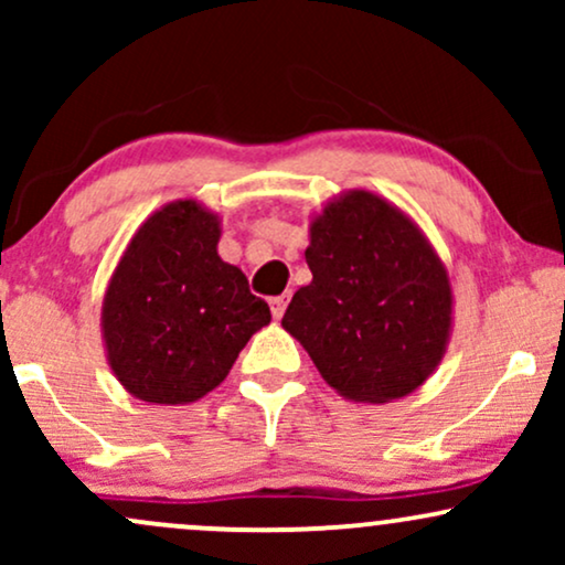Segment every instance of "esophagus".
Returning <instances> with one entry per match:
<instances>
[{
    "mask_svg": "<svg viewBox=\"0 0 565 565\" xmlns=\"http://www.w3.org/2000/svg\"><path fill=\"white\" fill-rule=\"evenodd\" d=\"M284 310H287V297H274V300H270V313H274V319H281Z\"/></svg>",
    "mask_w": 565,
    "mask_h": 565,
    "instance_id": "esophagus-1",
    "label": "esophagus"
}]
</instances>
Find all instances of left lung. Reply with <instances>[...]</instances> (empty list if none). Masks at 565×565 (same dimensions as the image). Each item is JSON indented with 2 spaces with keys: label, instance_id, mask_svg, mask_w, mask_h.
<instances>
[{
  "label": "left lung",
  "instance_id": "1",
  "mask_svg": "<svg viewBox=\"0 0 565 565\" xmlns=\"http://www.w3.org/2000/svg\"><path fill=\"white\" fill-rule=\"evenodd\" d=\"M313 281L281 327L353 404L404 398L433 377L454 323L449 270L427 236L377 193L353 188L310 220Z\"/></svg>",
  "mask_w": 565,
  "mask_h": 565
}]
</instances>
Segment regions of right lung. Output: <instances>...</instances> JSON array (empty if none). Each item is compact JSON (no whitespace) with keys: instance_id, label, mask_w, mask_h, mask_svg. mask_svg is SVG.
<instances>
[{"instance_id":"right-lung-1","label":"right lung","mask_w":565,"mask_h":565,"mask_svg":"<svg viewBox=\"0 0 565 565\" xmlns=\"http://www.w3.org/2000/svg\"><path fill=\"white\" fill-rule=\"evenodd\" d=\"M220 215L193 199L153 212L129 238L103 297L114 377L146 404H193L228 377L268 302L217 255Z\"/></svg>"}]
</instances>
